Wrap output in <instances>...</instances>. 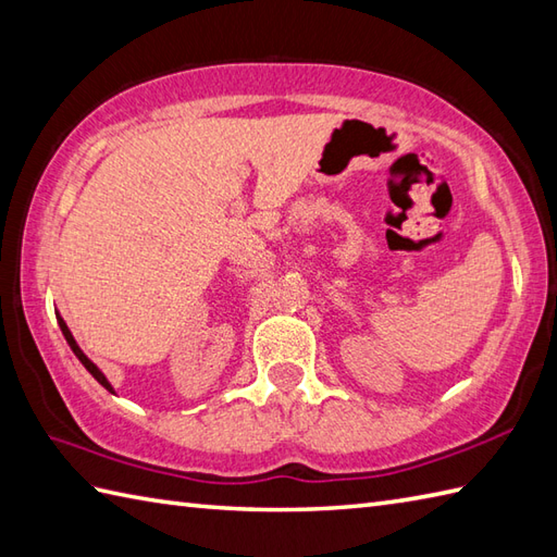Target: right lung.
Returning a JSON list of instances; mask_svg holds the SVG:
<instances>
[{
  "mask_svg": "<svg viewBox=\"0 0 557 557\" xmlns=\"http://www.w3.org/2000/svg\"><path fill=\"white\" fill-rule=\"evenodd\" d=\"M57 321H59V327H62V333H64V337H66V342H69V347H71V349H74V354H76V357H78V361H81L83 366H86V369H88V373H90L92 377H96V381H98V383H100L102 387H108V389H110V393H112V385L108 383V377H104V375H102V371L98 369V366H96V363H92V361H90V359L86 357V354H83V351L78 349V345H76V339H74V335H71V333H69V327H66V323H64V321H62V318H59V315H57Z\"/></svg>",
  "mask_w": 557,
  "mask_h": 557,
  "instance_id": "right-lung-1",
  "label": "right lung"
}]
</instances>
